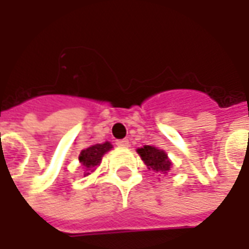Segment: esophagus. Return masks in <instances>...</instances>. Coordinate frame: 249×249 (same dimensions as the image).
I'll return each mask as SVG.
<instances>
[{
  "instance_id": "esophagus-1",
  "label": "esophagus",
  "mask_w": 249,
  "mask_h": 249,
  "mask_svg": "<svg viewBox=\"0 0 249 249\" xmlns=\"http://www.w3.org/2000/svg\"><path fill=\"white\" fill-rule=\"evenodd\" d=\"M116 144H117V146H120V148H128V146H129V140H128V139L117 140L116 141Z\"/></svg>"
}]
</instances>
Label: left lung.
<instances>
[{
  "mask_svg": "<svg viewBox=\"0 0 249 249\" xmlns=\"http://www.w3.org/2000/svg\"><path fill=\"white\" fill-rule=\"evenodd\" d=\"M137 153L140 155L141 160L145 162L148 169H152L156 173H167L171 171L172 162L168 159V155L156 146L144 145L137 149Z\"/></svg>",
  "mask_w": 249,
  "mask_h": 249,
  "instance_id": "obj_1",
  "label": "left lung"
}]
</instances>
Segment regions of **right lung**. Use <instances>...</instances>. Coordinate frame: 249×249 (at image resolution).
<instances>
[{
    "instance_id": "1",
    "label": "right lung",
    "mask_w": 249,
    "mask_h": 249,
    "mask_svg": "<svg viewBox=\"0 0 249 249\" xmlns=\"http://www.w3.org/2000/svg\"><path fill=\"white\" fill-rule=\"evenodd\" d=\"M110 149H112V144L109 141H105L103 144H94V145L81 151L80 156H78V160L87 171L85 176L90 175L89 172H93L96 169V167L100 165V162L103 160V156Z\"/></svg>"
}]
</instances>
